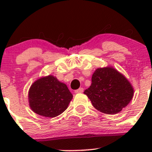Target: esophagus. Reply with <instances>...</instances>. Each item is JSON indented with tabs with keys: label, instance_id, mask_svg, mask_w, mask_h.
I'll use <instances>...</instances> for the list:
<instances>
[{
	"label": "esophagus",
	"instance_id": "1",
	"mask_svg": "<svg viewBox=\"0 0 152 152\" xmlns=\"http://www.w3.org/2000/svg\"><path fill=\"white\" fill-rule=\"evenodd\" d=\"M84 91V89L82 88V87H80V88H79L78 90H75V93H83Z\"/></svg>",
	"mask_w": 152,
	"mask_h": 152
}]
</instances>
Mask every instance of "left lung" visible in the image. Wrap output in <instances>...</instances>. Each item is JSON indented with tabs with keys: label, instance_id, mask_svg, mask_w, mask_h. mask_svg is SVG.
Here are the masks:
<instances>
[{
	"label": "left lung",
	"instance_id": "8db88e82",
	"mask_svg": "<svg viewBox=\"0 0 152 152\" xmlns=\"http://www.w3.org/2000/svg\"><path fill=\"white\" fill-rule=\"evenodd\" d=\"M92 84L84 93L93 107L106 114H116L126 107L133 97L131 84L121 73L112 67L96 69Z\"/></svg>",
	"mask_w": 152,
	"mask_h": 152
}]
</instances>
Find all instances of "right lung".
<instances>
[{"label":"right lung","instance_id":"add662e5","mask_svg":"<svg viewBox=\"0 0 152 152\" xmlns=\"http://www.w3.org/2000/svg\"><path fill=\"white\" fill-rule=\"evenodd\" d=\"M73 95L67 85L53 76L41 78L33 83L28 92L29 105L39 115L54 118L68 107Z\"/></svg>","mask_w":152,"mask_h":152}]
</instances>
